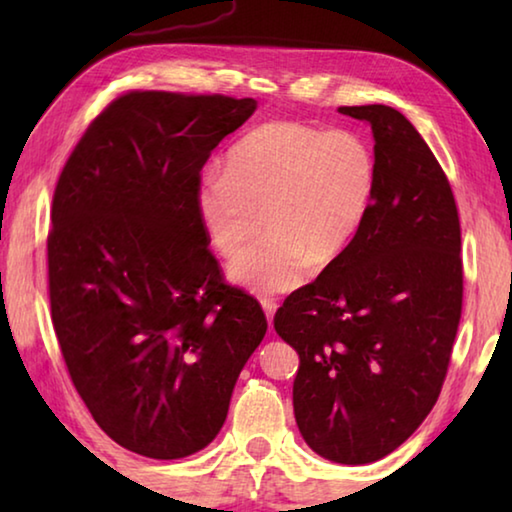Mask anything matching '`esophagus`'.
Wrapping results in <instances>:
<instances>
[{"label": "esophagus", "instance_id": "34e87169", "mask_svg": "<svg viewBox=\"0 0 512 512\" xmlns=\"http://www.w3.org/2000/svg\"><path fill=\"white\" fill-rule=\"evenodd\" d=\"M262 309H264V314H266V320H268V325L273 323V316H275V309H277V305L273 300H268V298H264L262 300Z\"/></svg>", "mask_w": 512, "mask_h": 512}]
</instances>
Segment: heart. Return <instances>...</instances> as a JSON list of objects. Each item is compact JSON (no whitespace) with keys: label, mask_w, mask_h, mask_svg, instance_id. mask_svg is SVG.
Segmentation results:
<instances>
[{"label":"heart","mask_w":512,"mask_h":512,"mask_svg":"<svg viewBox=\"0 0 512 512\" xmlns=\"http://www.w3.org/2000/svg\"><path fill=\"white\" fill-rule=\"evenodd\" d=\"M377 160L350 131L268 121L225 153V171H203L192 205L216 255L244 244L259 207L264 239L228 266V280L257 296L298 289L314 259L329 264L357 237L375 201Z\"/></svg>","instance_id":"1"}]
</instances>
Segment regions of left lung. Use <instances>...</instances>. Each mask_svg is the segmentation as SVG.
<instances>
[{"instance_id": "8db88e82", "label": "left lung", "mask_w": 512, "mask_h": 512, "mask_svg": "<svg viewBox=\"0 0 512 512\" xmlns=\"http://www.w3.org/2000/svg\"><path fill=\"white\" fill-rule=\"evenodd\" d=\"M375 140V201L357 237L284 300L275 332L300 357L293 413L318 456L366 465L436 404L463 305L461 223L427 142L391 106H345Z\"/></svg>"}]
</instances>
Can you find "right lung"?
<instances>
[{
    "label": "right lung",
    "mask_w": 512,
    "mask_h": 512,
    "mask_svg": "<svg viewBox=\"0 0 512 512\" xmlns=\"http://www.w3.org/2000/svg\"><path fill=\"white\" fill-rule=\"evenodd\" d=\"M255 110L221 94H124L58 178L51 320L94 422L135 454L210 445L266 334L259 302L223 284L192 205L210 153Z\"/></svg>",
    "instance_id": "1"
}]
</instances>
